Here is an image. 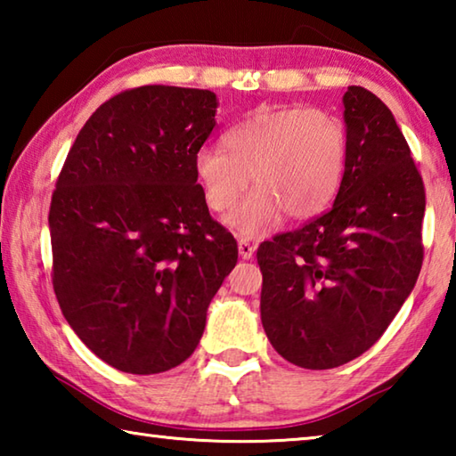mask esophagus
Masks as SVG:
<instances>
[{"label": "esophagus", "instance_id": "34e87169", "mask_svg": "<svg viewBox=\"0 0 456 456\" xmlns=\"http://www.w3.org/2000/svg\"><path fill=\"white\" fill-rule=\"evenodd\" d=\"M253 253H256V245L249 239H239V256L243 259H251Z\"/></svg>", "mask_w": 456, "mask_h": 456}]
</instances>
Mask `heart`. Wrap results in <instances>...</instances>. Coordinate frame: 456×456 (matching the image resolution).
I'll use <instances>...</instances> for the list:
<instances>
[{
    "instance_id": "heart-1",
    "label": "heart",
    "mask_w": 456,
    "mask_h": 456,
    "mask_svg": "<svg viewBox=\"0 0 456 456\" xmlns=\"http://www.w3.org/2000/svg\"><path fill=\"white\" fill-rule=\"evenodd\" d=\"M225 149L200 146L195 175L205 203L225 213L256 184L227 223L239 235L257 237L281 217L310 219L334 200L348 163L344 120L320 108L261 106L231 126Z\"/></svg>"
}]
</instances>
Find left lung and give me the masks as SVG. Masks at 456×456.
<instances>
[{
	"mask_svg": "<svg viewBox=\"0 0 456 456\" xmlns=\"http://www.w3.org/2000/svg\"><path fill=\"white\" fill-rule=\"evenodd\" d=\"M348 163L334 205L257 249L261 323L296 366L328 370L380 339L422 267L424 183L390 108L344 94Z\"/></svg>",
	"mask_w": 456,
	"mask_h": 456,
	"instance_id": "8db88e82",
	"label": "left lung"
}]
</instances>
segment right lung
I'll list each match as a JSON object with an SVG mask.
<instances>
[{
	"label": "right lung",
	"instance_id": "right-lung-1",
	"mask_svg": "<svg viewBox=\"0 0 456 456\" xmlns=\"http://www.w3.org/2000/svg\"><path fill=\"white\" fill-rule=\"evenodd\" d=\"M215 112L211 90L120 92L86 120L56 181L53 291L76 336L120 372L183 364L237 264L195 175Z\"/></svg>",
	"mask_w": 456,
	"mask_h": 456
}]
</instances>
